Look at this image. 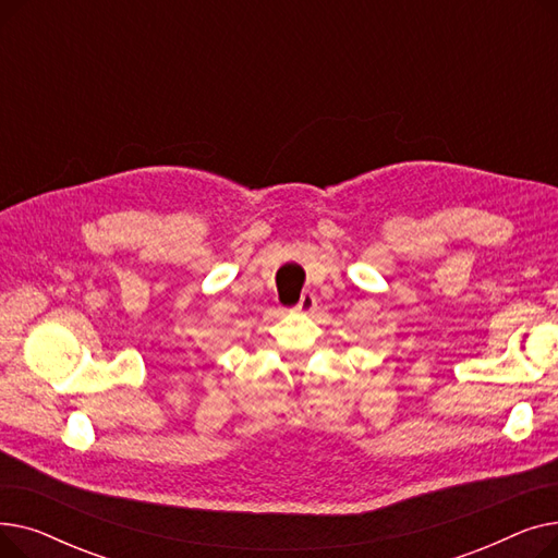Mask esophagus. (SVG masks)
<instances>
[{
	"label": "esophagus",
	"mask_w": 558,
	"mask_h": 558,
	"mask_svg": "<svg viewBox=\"0 0 558 558\" xmlns=\"http://www.w3.org/2000/svg\"><path fill=\"white\" fill-rule=\"evenodd\" d=\"M316 310V296L312 294V291H305V294L301 296L299 305H296V312L301 314H312Z\"/></svg>",
	"instance_id": "34e87169"
}]
</instances>
